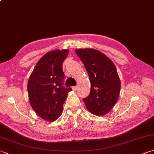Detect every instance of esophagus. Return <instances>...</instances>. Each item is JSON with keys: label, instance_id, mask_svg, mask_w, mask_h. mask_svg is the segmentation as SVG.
Segmentation results:
<instances>
[{"label": "esophagus", "instance_id": "34e87169", "mask_svg": "<svg viewBox=\"0 0 154 154\" xmlns=\"http://www.w3.org/2000/svg\"><path fill=\"white\" fill-rule=\"evenodd\" d=\"M72 89H73V91H76L77 89V86H75V87H72Z\"/></svg>", "mask_w": 154, "mask_h": 154}]
</instances>
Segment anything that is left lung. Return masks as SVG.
Wrapping results in <instances>:
<instances>
[{
    "label": "left lung",
    "mask_w": 154,
    "mask_h": 154,
    "mask_svg": "<svg viewBox=\"0 0 154 154\" xmlns=\"http://www.w3.org/2000/svg\"><path fill=\"white\" fill-rule=\"evenodd\" d=\"M91 81L89 95L83 99L91 113L103 116L109 112L119 99L120 80L115 65L106 55L92 48L78 49Z\"/></svg>",
    "instance_id": "left-lung-1"
}]
</instances>
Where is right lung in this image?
<instances>
[{"instance_id":"right-lung-1","label":"right lung","mask_w":154,"mask_h":154,"mask_svg":"<svg viewBox=\"0 0 154 154\" xmlns=\"http://www.w3.org/2000/svg\"><path fill=\"white\" fill-rule=\"evenodd\" d=\"M68 50H52L45 54L29 77L28 93L30 104L38 116L46 121L57 120L71 88L63 86V62Z\"/></svg>"}]
</instances>
